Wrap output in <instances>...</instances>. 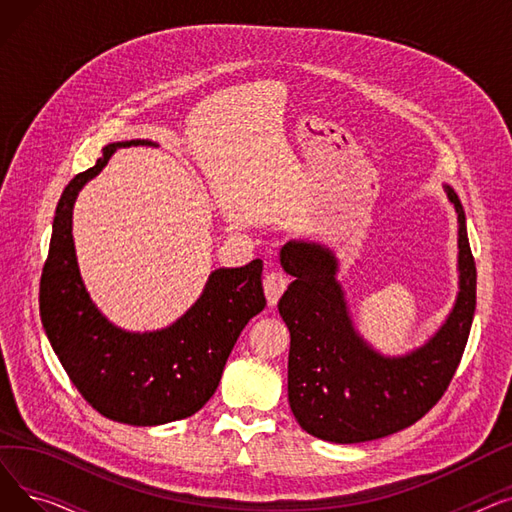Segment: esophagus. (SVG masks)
Listing matches in <instances>:
<instances>
[{
    "mask_svg": "<svg viewBox=\"0 0 512 512\" xmlns=\"http://www.w3.org/2000/svg\"><path fill=\"white\" fill-rule=\"evenodd\" d=\"M288 286V278L282 272H270L263 278V290H265V299L270 305H276L280 297L284 294Z\"/></svg>",
    "mask_w": 512,
    "mask_h": 512,
    "instance_id": "1",
    "label": "esophagus"
}]
</instances>
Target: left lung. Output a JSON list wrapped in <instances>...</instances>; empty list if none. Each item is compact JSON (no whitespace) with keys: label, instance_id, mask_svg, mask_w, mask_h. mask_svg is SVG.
<instances>
[{"label":"left lung","instance_id":"left-lung-1","mask_svg":"<svg viewBox=\"0 0 512 512\" xmlns=\"http://www.w3.org/2000/svg\"><path fill=\"white\" fill-rule=\"evenodd\" d=\"M446 193L459 213V297L440 332L407 357H382L355 332L328 247L305 240L282 247L280 263L294 278L278 303L290 330L288 402L307 434L336 444L386 438L448 390L471 332L477 272L463 205L450 186Z\"/></svg>","mask_w":512,"mask_h":512}]
</instances>
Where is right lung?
<instances>
[{
	"instance_id": "add662e5",
	"label": "right lung",
	"mask_w": 512,
	"mask_h": 512,
	"mask_svg": "<svg viewBox=\"0 0 512 512\" xmlns=\"http://www.w3.org/2000/svg\"><path fill=\"white\" fill-rule=\"evenodd\" d=\"M112 143L97 164L64 188L53 218L43 265L39 309L45 334L68 378L103 417L126 425H161L191 417L213 396L232 348L263 311V261L215 270L201 299L174 326L130 334L107 321L91 303L78 274L72 242V205L80 188L97 176L118 147Z\"/></svg>"
}]
</instances>
